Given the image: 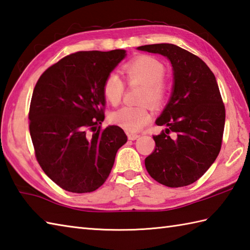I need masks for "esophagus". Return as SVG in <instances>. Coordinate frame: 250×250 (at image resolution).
Listing matches in <instances>:
<instances>
[{
	"instance_id": "obj_1",
	"label": "esophagus",
	"mask_w": 250,
	"mask_h": 250,
	"mask_svg": "<svg viewBox=\"0 0 250 250\" xmlns=\"http://www.w3.org/2000/svg\"><path fill=\"white\" fill-rule=\"evenodd\" d=\"M139 134H136V133H132V132H129L128 133V139L129 140H131V141H134V140H136L139 138Z\"/></svg>"
}]
</instances>
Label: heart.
Wrapping results in <instances>:
<instances>
[{
    "mask_svg": "<svg viewBox=\"0 0 250 250\" xmlns=\"http://www.w3.org/2000/svg\"><path fill=\"white\" fill-rule=\"evenodd\" d=\"M124 72L130 83L144 85L141 101L159 106L168 94L167 82L164 80L165 66L157 58L141 55L133 58L124 66ZM125 93V84L116 72H110L103 83V94L112 105L119 104ZM151 119L147 105L124 106L112 112L111 120L129 132H139Z\"/></svg>",
    "mask_w": 250,
    "mask_h": 250,
    "instance_id": "heart-1",
    "label": "heart"
}]
</instances>
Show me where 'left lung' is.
<instances>
[{"instance_id":"8db88e82","label":"left lung","mask_w":250,"mask_h":250,"mask_svg":"<svg viewBox=\"0 0 250 250\" xmlns=\"http://www.w3.org/2000/svg\"><path fill=\"white\" fill-rule=\"evenodd\" d=\"M138 50L166 56L173 69L171 97L156 120L167 129L153 136L156 146L145 159L146 170L166 187H187L206 172L221 149L226 108L216 77L198 56L174 44Z\"/></svg>"}]
</instances>
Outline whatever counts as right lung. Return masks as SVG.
<instances>
[{
    "mask_svg": "<svg viewBox=\"0 0 250 250\" xmlns=\"http://www.w3.org/2000/svg\"><path fill=\"white\" fill-rule=\"evenodd\" d=\"M125 50L77 52L44 71L32 93L29 130L34 154L62 189L90 193L108 178L126 135L104 121L103 83L124 60Z\"/></svg>",
    "mask_w": 250,
    "mask_h": 250,
    "instance_id": "obj_1",
    "label": "right lung"
}]
</instances>
